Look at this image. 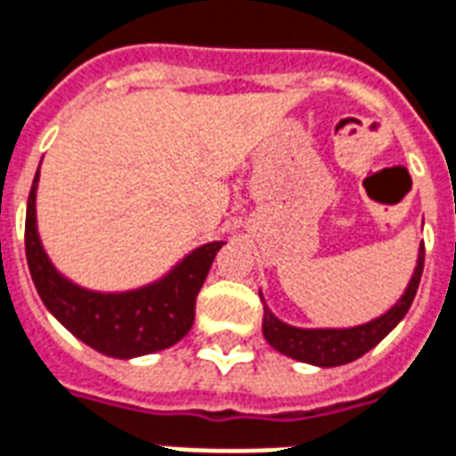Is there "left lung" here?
Segmentation results:
<instances>
[{"mask_svg": "<svg viewBox=\"0 0 456 456\" xmlns=\"http://www.w3.org/2000/svg\"><path fill=\"white\" fill-rule=\"evenodd\" d=\"M423 259H426V249H423V242H420L416 266H413V273H411L402 297L387 313H382L370 322L355 324V327H314V330L293 327L289 322L279 320L269 310L265 296L259 290L262 305H265L262 334L269 341V346L276 348L279 354L289 355L293 361L307 362V365L337 368V365H346V362L355 361V358L368 354L370 348H375L406 317L411 303L416 297V290H419L420 273H423Z\"/></svg>", "mask_w": 456, "mask_h": 456, "instance_id": "obj_1", "label": "left lung"}]
</instances>
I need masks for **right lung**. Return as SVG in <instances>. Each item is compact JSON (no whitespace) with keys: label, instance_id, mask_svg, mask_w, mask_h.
I'll list each match as a JSON object with an SVG mask.
<instances>
[{"label":"right lung","instance_id":"obj_1","mask_svg":"<svg viewBox=\"0 0 456 456\" xmlns=\"http://www.w3.org/2000/svg\"><path fill=\"white\" fill-rule=\"evenodd\" d=\"M37 183L40 167L26 208V259L37 296L54 320L94 351L119 361L166 351L187 337L194 324L197 296L225 240L194 248L170 272L139 289H84L67 279L43 248L36 218Z\"/></svg>","mask_w":456,"mask_h":456}]
</instances>
